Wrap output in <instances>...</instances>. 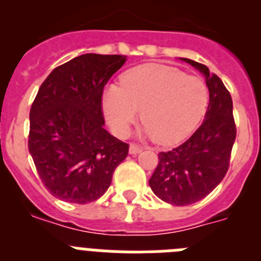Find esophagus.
I'll use <instances>...</instances> for the list:
<instances>
[{
	"mask_svg": "<svg viewBox=\"0 0 261 261\" xmlns=\"http://www.w3.org/2000/svg\"><path fill=\"white\" fill-rule=\"evenodd\" d=\"M141 151H142V147L138 146V145L130 144V146H129V153L130 154H138V153H141Z\"/></svg>",
	"mask_w": 261,
	"mask_h": 261,
	"instance_id": "34e87169",
	"label": "esophagus"
}]
</instances>
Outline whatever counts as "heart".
I'll return each instance as SVG.
<instances>
[{
	"mask_svg": "<svg viewBox=\"0 0 261 261\" xmlns=\"http://www.w3.org/2000/svg\"><path fill=\"white\" fill-rule=\"evenodd\" d=\"M103 111L115 135L124 137L140 116L144 133L159 144L172 145L190 136L205 115L209 91L204 80L176 68L145 64L121 77V87L103 93Z\"/></svg>",
	"mask_w": 261,
	"mask_h": 261,
	"instance_id": "heart-1",
	"label": "heart"
}]
</instances>
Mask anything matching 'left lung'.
Returning <instances> with one entry per match:
<instances>
[{"mask_svg":"<svg viewBox=\"0 0 261 261\" xmlns=\"http://www.w3.org/2000/svg\"><path fill=\"white\" fill-rule=\"evenodd\" d=\"M180 60L204 74L209 106L202 124L184 144L158 154L159 163L149 179L154 195L176 206L200 201L222 181L237 137L231 96L222 81L208 66Z\"/></svg>","mask_w":261,"mask_h":261,"instance_id":"obj_1","label":"left lung"}]
</instances>
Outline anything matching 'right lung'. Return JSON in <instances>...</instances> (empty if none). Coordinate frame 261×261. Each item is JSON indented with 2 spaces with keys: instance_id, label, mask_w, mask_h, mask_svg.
I'll list each match as a JSON object with an SVG mask.
<instances>
[{
  "instance_id": "add662e5",
  "label": "right lung",
  "mask_w": 261,
  "mask_h": 261,
  "mask_svg": "<svg viewBox=\"0 0 261 261\" xmlns=\"http://www.w3.org/2000/svg\"><path fill=\"white\" fill-rule=\"evenodd\" d=\"M126 56L86 53L53 69L30 111L29 150L55 197L86 204L112 181L129 145L105 129L103 87Z\"/></svg>"
}]
</instances>
